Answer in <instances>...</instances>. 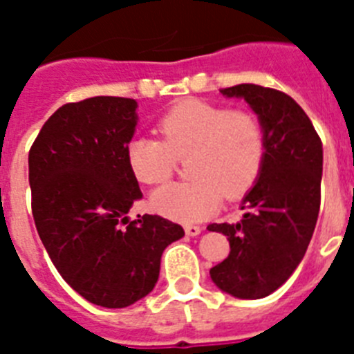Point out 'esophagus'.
<instances>
[{
    "instance_id": "1",
    "label": "esophagus",
    "mask_w": 354,
    "mask_h": 354,
    "mask_svg": "<svg viewBox=\"0 0 354 354\" xmlns=\"http://www.w3.org/2000/svg\"><path fill=\"white\" fill-rule=\"evenodd\" d=\"M184 232H186V236L195 237L202 232V227H198V225H186V227H184Z\"/></svg>"
}]
</instances>
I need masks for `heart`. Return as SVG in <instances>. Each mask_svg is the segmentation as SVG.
<instances>
[{"label":"heart","mask_w":354,"mask_h":354,"mask_svg":"<svg viewBox=\"0 0 354 354\" xmlns=\"http://www.w3.org/2000/svg\"><path fill=\"white\" fill-rule=\"evenodd\" d=\"M158 133L161 140H131L126 158L131 174L143 184L167 183L177 161L187 159L189 180L167 184L150 196L152 209L168 220H205L220 209L223 196L246 195L264 167V127L246 109L186 99L161 115Z\"/></svg>","instance_id":"heart-1"}]
</instances>
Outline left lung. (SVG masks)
<instances>
[{
  "label": "left lung",
  "instance_id": "left-lung-1",
  "mask_svg": "<svg viewBox=\"0 0 354 354\" xmlns=\"http://www.w3.org/2000/svg\"><path fill=\"white\" fill-rule=\"evenodd\" d=\"M220 92L245 99L257 113L266 159L243 198V220L207 227L230 243L211 278L234 298L259 299L289 280L308 248L321 205L323 143L301 106L280 90L245 83Z\"/></svg>",
  "mask_w": 354,
  "mask_h": 354
}]
</instances>
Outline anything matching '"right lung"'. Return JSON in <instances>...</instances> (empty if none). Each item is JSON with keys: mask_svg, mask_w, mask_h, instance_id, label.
Here are the masks:
<instances>
[{"mask_svg": "<svg viewBox=\"0 0 354 354\" xmlns=\"http://www.w3.org/2000/svg\"><path fill=\"white\" fill-rule=\"evenodd\" d=\"M136 101L99 95L58 108L28 156L31 211L42 245L65 282L86 301L124 308L145 298L161 255L184 236L158 214L127 212L142 198L127 167Z\"/></svg>", "mask_w": 354, "mask_h": 354, "instance_id": "1", "label": "right lung"}]
</instances>
